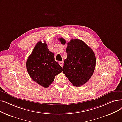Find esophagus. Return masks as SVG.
<instances>
[{"instance_id":"1","label":"esophagus","mask_w":122,"mask_h":122,"mask_svg":"<svg viewBox=\"0 0 122 122\" xmlns=\"http://www.w3.org/2000/svg\"><path fill=\"white\" fill-rule=\"evenodd\" d=\"M59 65H60L61 67H63V61H59Z\"/></svg>"}]
</instances>
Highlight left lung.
<instances>
[{
	"label": "left lung",
	"instance_id": "8db88e82",
	"mask_svg": "<svg viewBox=\"0 0 122 122\" xmlns=\"http://www.w3.org/2000/svg\"><path fill=\"white\" fill-rule=\"evenodd\" d=\"M58 40L62 44L66 43L63 38ZM66 52L63 73L73 86H81L89 81L94 73L96 60L94 52L84 42L78 39L68 42Z\"/></svg>",
	"mask_w": 122,
	"mask_h": 122
}]
</instances>
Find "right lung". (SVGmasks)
Returning <instances> with one entry per match:
<instances>
[{"label": "right lung", "mask_w": 122, "mask_h": 122, "mask_svg": "<svg viewBox=\"0 0 122 122\" xmlns=\"http://www.w3.org/2000/svg\"><path fill=\"white\" fill-rule=\"evenodd\" d=\"M26 68L32 79L44 88L48 87L55 76L63 69L54 59L53 53L47 48L45 42L36 44L26 61Z\"/></svg>", "instance_id": "add662e5"}]
</instances>
